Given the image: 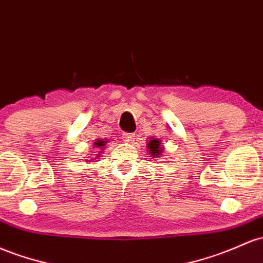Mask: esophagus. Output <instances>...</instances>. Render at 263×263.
Instances as JSON below:
<instances>
[{"mask_svg":"<svg viewBox=\"0 0 263 263\" xmlns=\"http://www.w3.org/2000/svg\"><path fill=\"white\" fill-rule=\"evenodd\" d=\"M122 140L125 141V142H132V141L135 140V134H132V132H125V134L122 135Z\"/></svg>","mask_w":263,"mask_h":263,"instance_id":"obj_1","label":"esophagus"}]
</instances>
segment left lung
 I'll return each instance as SVG.
<instances>
[{
  "label": "left lung",
  "instance_id": "left-lung-1",
  "mask_svg": "<svg viewBox=\"0 0 263 263\" xmlns=\"http://www.w3.org/2000/svg\"><path fill=\"white\" fill-rule=\"evenodd\" d=\"M147 145H148V149H149V152L152 154V156L158 157V156L161 155V152H162V147L160 146V141H158L157 138L151 140L149 141V143H147Z\"/></svg>",
  "mask_w": 263,
  "mask_h": 263
}]
</instances>
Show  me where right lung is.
<instances>
[{"label":"right lung","instance_id":"1","mask_svg":"<svg viewBox=\"0 0 263 263\" xmlns=\"http://www.w3.org/2000/svg\"><path fill=\"white\" fill-rule=\"evenodd\" d=\"M95 145H96V147H103L106 145V142H105V141H102V140H97L96 142H95Z\"/></svg>","mask_w":263,"mask_h":263}]
</instances>
